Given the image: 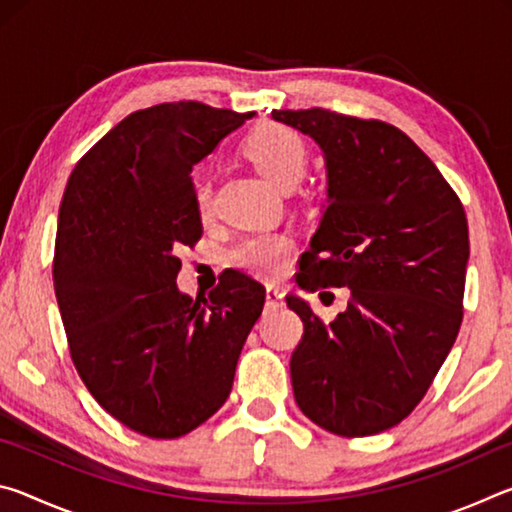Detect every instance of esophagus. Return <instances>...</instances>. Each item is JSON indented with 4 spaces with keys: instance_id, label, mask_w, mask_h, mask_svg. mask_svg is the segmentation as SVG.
<instances>
[{
    "instance_id": "esophagus-1",
    "label": "esophagus",
    "mask_w": 512,
    "mask_h": 512,
    "mask_svg": "<svg viewBox=\"0 0 512 512\" xmlns=\"http://www.w3.org/2000/svg\"><path fill=\"white\" fill-rule=\"evenodd\" d=\"M282 298H284L282 289L275 287V284H268V287H266V307H282Z\"/></svg>"
}]
</instances>
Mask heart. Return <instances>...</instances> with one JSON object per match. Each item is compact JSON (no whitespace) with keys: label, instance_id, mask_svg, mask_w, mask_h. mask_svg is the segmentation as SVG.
Instances as JSON below:
<instances>
[{"label":"heart","instance_id":"heart-1","mask_svg":"<svg viewBox=\"0 0 512 512\" xmlns=\"http://www.w3.org/2000/svg\"><path fill=\"white\" fill-rule=\"evenodd\" d=\"M241 151L255 167L273 180L277 187L289 189L305 176L307 169V144L293 128L264 121L255 126L244 140ZM194 207L198 216H207L212 210V180L196 176L194 180ZM293 250V239L284 232H255L241 237L230 248V262L262 277H275L282 273L287 257Z\"/></svg>","mask_w":512,"mask_h":512}]
</instances>
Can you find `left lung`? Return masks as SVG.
I'll return each instance as SVG.
<instances>
[{
	"label": "left lung",
	"mask_w": 512,
	"mask_h": 512,
	"mask_svg": "<svg viewBox=\"0 0 512 512\" xmlns=\"http://www.w3.org/2000/svg\"><path fill=\"white\" fill-rule=\"evenodd\" d=\"M325 153L329 205L300 257L302 289L348 287L332 323L289 296L305 334L291 354L300 411L361 438L427 395L463 323L470 237L461 198L409 135L327 108L273 110ZM325 296V293H320Z\"/></svg>",
	"instance_id": "obj_1"
}]
</instances>
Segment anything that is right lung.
<instances>
[{"mask_svg": "<svg viewBox=\"0 0 512 512\" xmlns=\"http://www.w3.org/2000/svg\"><path fill=\"white\" fill-rule=\"evenodd\" d=\"M255 112L158 103L76 162L58 212L54 289L69 357L124 427L171 440L228 400L266 289L228 271L203 300L180 293V246L203 235L192 167Z\"/></svg>", "mask_w": 512, "mask_h": 512, "instance_id": "obj_1", "label": "right lung"}]
</instances>
